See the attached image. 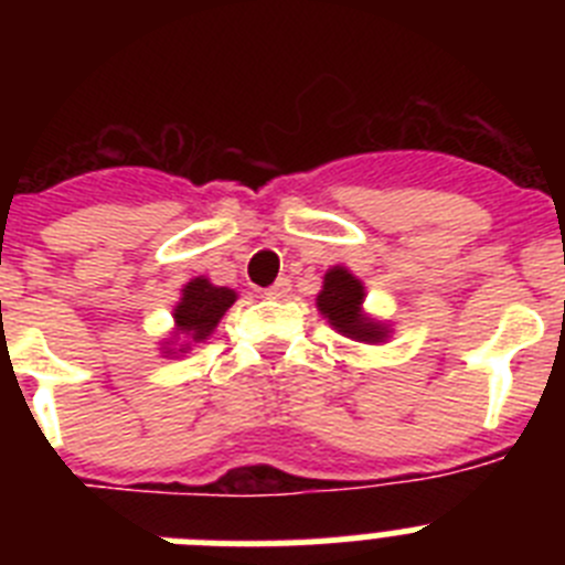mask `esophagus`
<instances>
[{"label":"esophagus","instance_id":"34e87169","mask_svg":"<svg viewBox=\"0 0 565 565\" xmlns=\"http://www.w3.org/2000/svg\"><path fill=\"white\" fill-rule=\"evenodd\" d=\"M288 291H291V279H288V277H279L277 282H274V286H268V288H266L268 297H274V299L286 297Z\"/></svg>","mask_w":565,"mask_h":565}]
</instances>
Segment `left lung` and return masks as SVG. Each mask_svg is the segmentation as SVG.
Returning <instances> with one entry per match:
<instances>
[{
    "label": "left lung",
    "mask_w": 565,
    "mask_h": 565,
    "mask_svg": "<svg viewBox=\"0 0 565 565\" xmlns=\"http://www.w3.org/2000/svg\"><path fill=\"white\" fill-rule=\"evenodd\" d=\"M362 299V282L353 274L337 266L326 274V286H322V294L317 297V306L319 311L331 319V326L339 333H344V337L359 339V342H379V339H384V328L362 317V311H359Z\"/></svg>",
    "instance_id": "obj_1"
}]
</instances>
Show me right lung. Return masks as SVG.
<instances>
[{"mask_svg":"<svg viewBox=\"0 0 565 565\" xmlns=\"http://www.w3.org/2000/svg\"><path fill=\"white\" fill-rule=\"evenodd\" d=\"M237 299V294L228 291V288L212 286L209 279L198 277L192 279L186 288H183V297L174 308V322H178V331L183 337H192L194 342L206 339L214 331V326L221 322L223 313L232 308V302Z\"/></svg>","mask_w":565,"mask_h":565,"instance_id":"right-lung-1","label":"right lung"}]
</instances>
